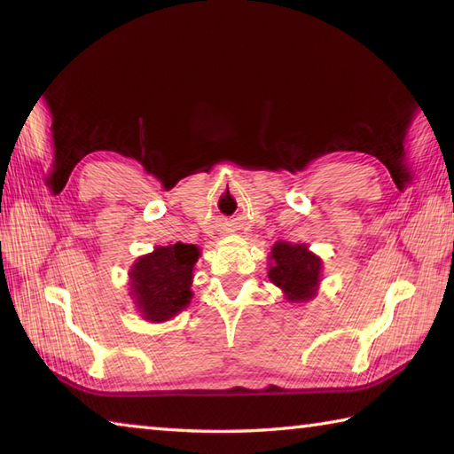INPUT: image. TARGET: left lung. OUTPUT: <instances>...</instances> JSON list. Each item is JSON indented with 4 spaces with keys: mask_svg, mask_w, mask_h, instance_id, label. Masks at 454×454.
Here are the masks:
<instances>
[{
    "mask_svg": "<svg viewBox=\"0 0 454 454\" xmlns=\"http://www.w3.org/2000/svg\"><path fill=\"white\" fill-rule=\"evenodd\" d=\"M268 278L278 286L284 301L290 304L309 302L318 294L322 282V258L314 254L309 244L278 240L270 250Z\"/></svg>",
    "mask_w": 454,
    "mask_h": 454,
    "instance_id": "obj_1",
    "label": "left lung"
}]
</instances>
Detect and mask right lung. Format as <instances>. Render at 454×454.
<instances>
[{
  "instance_id": "add662e5",
  "label": "right lung",
  "mask_w": 454,
  "mask_h": 454,
  "mask_svg": "<svg viewBox=\"0 0 454 454\" xmlns=\"http://www.w3.org/2000/svg\"><path fill=\"white\" fill-rule=\"evenodd\" d=\"M200 258L196 244L156 246L129 268V298L148 322H166L188 309L194 296V264Z\"/></svg>"
}]
</instances>
